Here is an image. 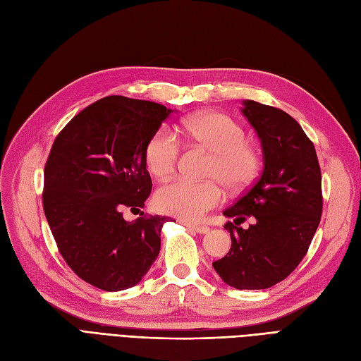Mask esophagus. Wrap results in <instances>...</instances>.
<instances>
[{
  "mask_svg": "<svg viewBox=\"0 0 361 361\" xmlns=\"http://www.w3.org/2000/svg\"><path fill=\"white\" fill-rule=\"evenodd\" d=\"M185 226H187L190 231H194L195 233H199V235H204V233L209 232V227H207V226H197V224H190V223H185Z\"/></svg>",
  "mask_w": 361,
  "mask_h": 361,
  "instance_id": "obj_1",
  "label": "esophagus"
}]
</instances>
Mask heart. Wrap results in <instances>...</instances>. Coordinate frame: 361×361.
Listing matches in <instances>:
<instances>
[{
  "label": "heart",
  "mask_w": 361,
  "mask_h": 361,
  "mask_svg": "<svg viewBox=\"0 0 361 361\" xmlns=\"http://www.w3.org/2000/svg\"><path fill=\"white\" fill-rule=\"evenodd\" d=\"M178 133L183 140L211 152L206 176L212 179H174L164 183L155 194V203L164 214L195 223L223 202L220 180L231 190L247 187L256 178L260 159L256 149L245 141L244 128L223 113L191 116L178 126ZM179 150V140L169 128L155 130L145 149L149 171L159 179L169 178L176 170Z\"/></svg>",
  "instance_id": "1"
}]
</instances>
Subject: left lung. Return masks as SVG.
Returning <instances> with one entry per match:
<instances>
[{"instance_id": "left-lung-1", "label": "left lung", "mask_w": 361, "mask_h": 361, "mask_svg": "<svg viewBox=\"0 0 361 361\" xmlns=\"http://www.w3.org/2000/svg\"><path fill=\"white\" fill-rule=\"evenodd\" d=\"M243 104V114L260 138L264 171L223 212L235 216V225L224 224L232 248L212 267L228 286L267 289L285 280L307 253L322 215L321 169L297 120L256 101ZM248 216L254 224L239 228Z\"/></svg>"}]
</instances>
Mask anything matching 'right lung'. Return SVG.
Listing matches in <instances>:
<instances>
[{
	"label": "right lung",
	"instance_id": "obj_1",
	"mask_svg": "<svg viewBox=\"0 0 361 361\" xmlns=\"http://www.w3.org/2000/svg\"><path fill=\"white\" fill-rule=\"evenodd\" d=\"M173 110L108 96L61 129L45 164L43 211L63 259L102 290L135 286L157 260L167 216L129 223L122 211L143 207L152 191L145 149Z\"/></svg>",
	"mask_w": 361,
	"mask_h": 361
}]
</instances>
